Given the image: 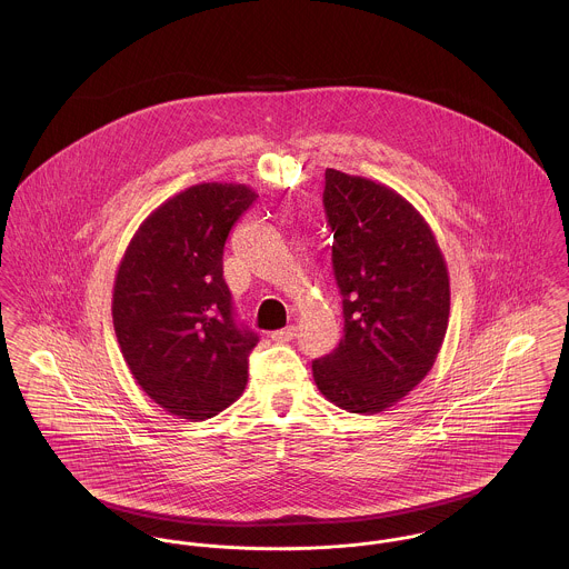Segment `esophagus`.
<instances>
[{
    "instance_id": "obj_1",
    "label": "esophagus",
    "mask_w": 569,
    "mask_h": 569,
    "mask_svg": "<svg viewBox=\"0 0 569 569\" xmlns=\"http://www.w3.org/2000/svg\"><path fill=\"white\" fill-rule=\"evenodd\" d=\"M293 337H296V326H287V328H280V330H273V332H271V339H273V341H280V343L291 341Z\"/></svg>"
}]
</instances>
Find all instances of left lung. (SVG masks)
I'll list each match as a JSON object with an SVG mask.
<instances>
[{"label": "left lung", "instance_id": "left-lung-1", "mask_svg": "<svg viewBox=\"0 0 569 569\" xmlns=\"http://www.w3.org/2000/svg\"><path fill=\"white\" fill-rule=\"evenodd\" d=\"M325 210L343 337L313 361V379L332 406L379 413L436 363L451 309L447 262L425 217L386 183L326 168Z\"/></svg>", "mask_w": 569, "mask_h": 569}]
</instances>
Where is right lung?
Instances as JSON below:
<instances>
[{
  "label": "right lung",
  "instance_id": "obj_1",
  "mask_svg": "<svg viewBox=\"0 0 569 569\" xmlns=\"http://www.w3.org/2000/svg\"><path fill=\"white\" fill-rule=\"evenodd\" d=\"M258 194L244 183H197L138 228L116 271L111 316L136 383L168 413L212 418L247 386L258 335L239 328L223 247Z\"/></svg>",
  "mask_w": 569,
  "mask_h": 569
}]
</instances>
